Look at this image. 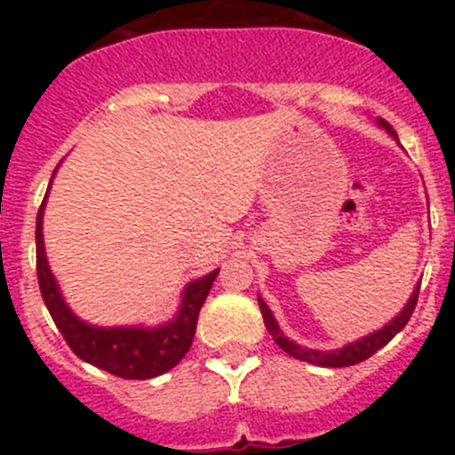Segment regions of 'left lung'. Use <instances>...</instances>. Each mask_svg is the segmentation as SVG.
<instances>
[{"mask_svg": "<svg viewBox=\"0 0 455 455\" xmlns=\"http://www.w3.org/2000/svg\"><path fill=\"white\" fill-rule=\"evenodd\" d=\"M378 124H380V127H385V132H387L389 136H394V139L399 140V136H396V132L392 130V124H389L387 120L378 118ZM417 296H419V283H417L415 291H412V296L408 299V303L403 305V309H401L399 315L394 316L389 323H385L380 331L369 332V335H364L363 339L351 341V344H344L341 348H335V351H316V348H305V347H300V344H296V341H291L289 337L283 335V331H280V325H277L275 316H273V312L268 309V305L264 303L262 296H257V303H259V309H262L267 331L271 332L273 341H275L277 347L283 348L284 353H289V355L296 357V360H303V363L316 364V367L335 369V367H351V364L363 363V360L371 357L376 351H380V348H383L385 344H387V341L396 335V332L403 331L405 323H408L410 316H412V312H415Z\"/></svg>", "mask_w": 455, "mask_h": 455, "instance_id": "1", "label": "left lung"}]
</instances>
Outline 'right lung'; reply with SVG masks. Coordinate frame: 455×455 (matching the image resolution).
Wrapping results in <instances>:
<instances>
[{"instance_id": "add662e5", "label": "right lung", "mask_w": 455, "mask_h": 455, "mask_svg": "<svg viewBox=\"0 0 455 455\" xmlns=\"http://www.w3.org/2000/svg\"><path fill=\"white\" fill-rule=\"evenodd\" d=\"M50 188L52 180L45 200L38 209V219H36V271H38L43 300L50 309L56 328L68 341V347L72 348L75 355L82 357L84 363L104 369L114 376L127 378V380H148V378L171 371L191 348L200 307L204 305L209 289L219 275V268L184 287L178 312L166 323L108 325V328L88 323V321L79 319L66 303L54 273L50 271V262H47L45 241H43V216H45Z\"/></svg>"}]
</instances>
